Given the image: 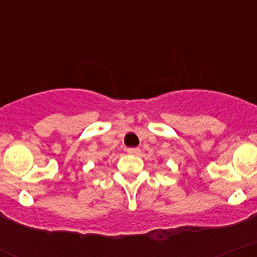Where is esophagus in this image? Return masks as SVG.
Returning <instances> with one entry per match:
<instances>
[{
  "instance_id": "obj_1",
  "label": "esophagus",
  "mask_w": 257,
  "mask_h": 257,
  "mask_svg": "<svg viewBox=\"0 0 257 257\" xmlns=\"http://www.w3.org/2000/svg\"><path fill=\"white\" fill-rule=\"evenodd\" d=\"M140 152H141V150H140L139 147H131V148H127V153H128V155L137 156V155H140Z\"/></svg>"
}]
</instances>
